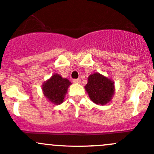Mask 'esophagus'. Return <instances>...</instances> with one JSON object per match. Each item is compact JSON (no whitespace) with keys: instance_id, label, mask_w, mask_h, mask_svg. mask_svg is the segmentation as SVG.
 Returning <instances> with one entry per match:
<instances>
[{"instance_id":"1","label":"esophagus","mask_w":154,"mask_h":154,"mask_svg":"<svg viewBox=\"0 0 154 154\" xmlns=\"http://www.w3.org/2000/svg\"><path fill=\"white\" fill-rule=\"evenodd\" d=\"M80 81H81V80H80V78L74 79V80H73V83H80Z\"/></svg>"}]
</instances>
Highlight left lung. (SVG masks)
I'll list each match as a JSON object with an SVG mask.
<instances>
[{
    "instance_id": "left-lung-1",
    "label": "left lung",
    "mask_w": 154,
    "mask_h": 154,
    "mask_svg": "<svg viewBox=\"0 0 154 154\" xmlns=\"http://www.w3.org/2000/svg\"><path fill=\"white\" fill-rule=\"evenodd\" d=\"M89 98L96 104L105 105L111 100L115 92L114 82L96 72L89 75L85 86Z\"/></svg>"
}]
</instances>
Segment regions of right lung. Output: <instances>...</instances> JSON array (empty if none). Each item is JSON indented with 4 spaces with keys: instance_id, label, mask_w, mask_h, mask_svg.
Instances as JSON below:
<instances>
[{
    "instance_id": "obj_1",
    "label": "right lung",
    "mask_w": 154,
    "mask_h": 154,
    "mask_svg": "<svg viewBox=\"0 0 154 154\" xmlns=\"http://www.w3.org/2000/svg\"><path fill=\"white\" fill-rule=\"evenodd\" d=\"M71 84L66 78L60 74H55L42 85V91L45 97L55 105L61 104L64 101L68 88Z\"/></svg>"
}]
</instances>
